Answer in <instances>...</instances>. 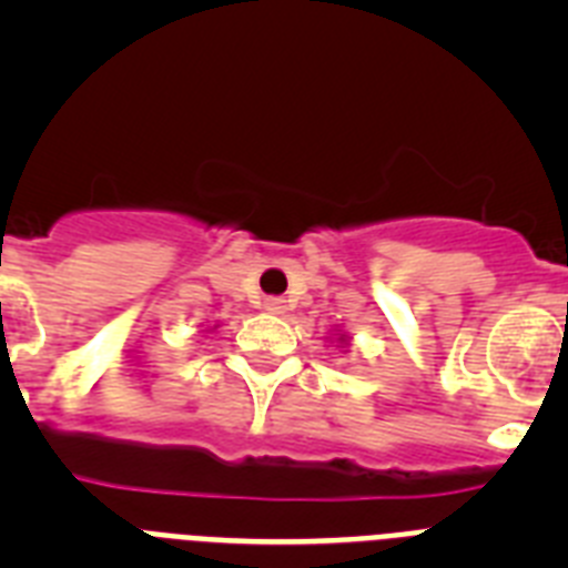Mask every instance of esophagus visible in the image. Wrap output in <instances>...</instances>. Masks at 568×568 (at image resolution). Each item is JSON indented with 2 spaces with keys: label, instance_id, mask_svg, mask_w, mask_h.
Segmentation results:
<instances>
[{
  "label": "esophagus",
  "instance_id": "1",
  "mask_svg": "<svg viewBox=\"0 0 568 568\" xmlns=\"http://www.w3.org/2000/svg\"><path fill=\"white\" fill-rule=\"evenodd\" d=\"M264 310H267L270 315H284V313H287V301H284V298H264Z\"/></svg>",
  "mask_w": 568,
  "mask_h": 568
}]
</instances>
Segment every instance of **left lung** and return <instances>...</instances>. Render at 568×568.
<instances>
[{
	"label": "left lung",
	"instance_id": "8db88e82",
	"mask_svg": "<svg viewBox=\"0 0 568 568\" xmlns=\"http://www.w3.org/2000/svg\"><path fill=\"white\" fill-rule=\"evenodd\" d=\"M338 344H341V346H349V335L338 333ZM344 353H346V349H344Z\"/></svg>",
	"mask_w": 568,
	"mask_h": 568
}]
</instances>
